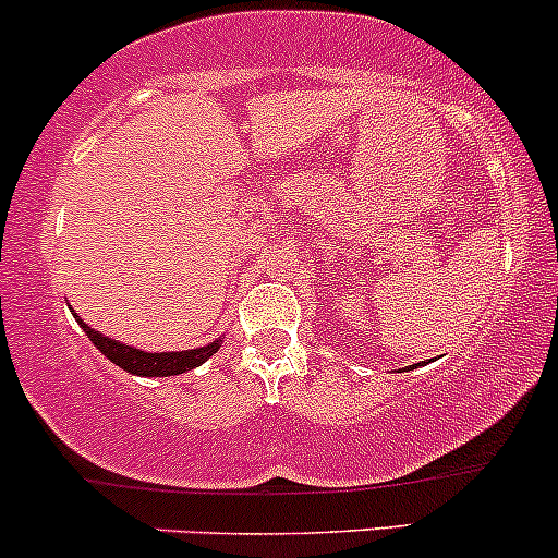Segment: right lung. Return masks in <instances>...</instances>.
Masks as SVG:
<instances>
[{
	"label": "right lung",
	"mask_w": 558,
	"mask_h": 558,
	"mask_svg": "<svg viewBox=\"0 0 558 558\" xmlns=\"http://www.w3.org/2000/svg\"><path fill=\"white\" fill-rule=\"evenodd\" d=\"M82 327H85L87 338L93 340L95 349L104 353L106 359H111L113 364H119L122 369L133 375H146V377H167V375H181L189 373V369L199 367L202 362H207L215 351L220 349V340H213L209 345H202V349H191V351H172V353H148L141 349H130V345L117 343V340L104 338L100 332L89 329L85 322L76 316Z\"/></svg>",
	"instance_id": "obj_1"
}]
</instances>
